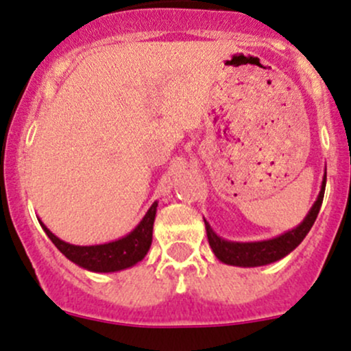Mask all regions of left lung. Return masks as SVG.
Listing matches in <instances>:
<instances>
[{
  "mask_svg": "<svg viewBox=\"0 0 351 351\" xmlns=\"http://www.w3.org/2000/svg\"><path fill=\"white\" fill-rule=\"evenodd\" d=\"M326 186V167L324 172V179H322L320 192H318L317 200L313 202L312 208L305 219L298 223L297 227L290 228V230L283 232V234L271 237L267 240H255V242H235V240H227L220 237L210 227V223L204 219L206 223V232L208 239V245H210L212 252L215 257L222 263L234 267H262L269 265V263L282 261L283 257L293 252L302 243V240L306 237L310 228L315 223L318 212H320L322 202H324Z\"/></svg>",
  "mask_w": 351,
  "mask_h": 351,
  "instance_id": "obj_1",
  "label": "left lung"
}]
</instances>
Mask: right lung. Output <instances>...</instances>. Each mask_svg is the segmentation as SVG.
Masks as SVG:
<instances>
[{
	"instance_id": "1",
	"label": "right lung",
	"mask_w": 351,
	"mask_h": 351,
	"mask_svg": "<svg viewBox=\"0 0 351 351\" xmlns=\"http://www.w3.org/2000/svg\"><path fill=\"white\" fill-rule=\"evenodd\" d=\"M156 212L157 200L149 207L143 220L128 235L112 240V242L96 243V245H74V243L64 242L56 237L41 220H38L51 242L58 247V250L66 258H69L71 262L84 270L96 271V274H112V271L131 269L147 255L152 243Z\"/></svg>"
}]
</instances>
